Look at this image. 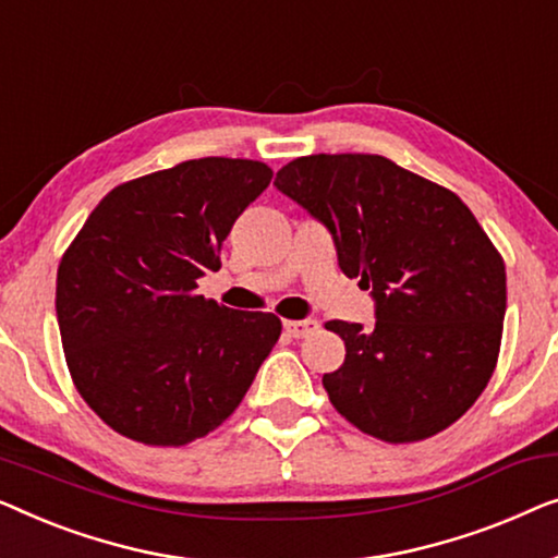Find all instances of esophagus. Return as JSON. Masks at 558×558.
<instances>
[{
	"label": "esophagus",
	"mask_w": 558,
	"mask_h": 558,
	"mask_svg": "<svg viewBox=\"0 0 558 558\" xmlns=\"http://www.w3.org/2000/svg\"><path fill=\"white\" fill-rule=\"evenodd\" d=\"M282 328H286L288 336H293V339H305V336H311L316 331L318 324L316 320L305 318V320H282Z\"/></svg>",
	"instance_id": "1"
}]
</instances>
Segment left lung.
Instances as JSON below:
<instances>
[{"label": "left lung", "mask_w": 558, "mask_h": 558, "mask_svg": "<svg viewBox=\"0 0 558 558\" xmlns=\"http://www.w3.org/2000/svg\"><path fill=\"white\" fill-rule=\"evenodd\" d=\"M278 190L333 234L339 265L372 288L374 328L328 320L347 359L324 387L361 433L417 442L488 387L506 316L504 257L458 194L376 154L286 163Z\"/></svg>", "instance_id": "left-lung-1"}]
</instances>
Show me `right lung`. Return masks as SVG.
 <instances>
[{
  "mask_svg": "<svg viewBox=\"0 0 558 558\" xmlns=\"http://www.w3.org/2000/svg\"><path fill=\"white\" fill-rule=\"evenodd\" d=\"M263 161L207 159L119 184L58 268L60 339L75 389L116 433L179 447L217 429L276 347L280 318L197 293L250 202Z\"/></svg>",
  "mask_w": 558,
  "mask_h": 558,
  "instance_id": "1",
  "label": "right lung"
}]
</instances>
